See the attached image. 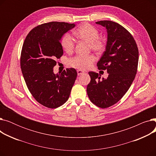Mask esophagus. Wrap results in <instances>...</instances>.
<instances>
[{
	"label": "esophagus",
	"instance_id": "1",
	"mask_svg": "<svg viewBox=\"0 0 156 156\" xmlns=\"http://www.w3.org/2000/svg\"><path fill=\"white\" fill-rule=\"evenodd\" d=\"M83 73H84V71H82V70H80V69L77 70V74H78V76L82 75V74H83Z\"/></svg>",
	"mask_w": 156,
	"mask_h": 156
}]
</instances>
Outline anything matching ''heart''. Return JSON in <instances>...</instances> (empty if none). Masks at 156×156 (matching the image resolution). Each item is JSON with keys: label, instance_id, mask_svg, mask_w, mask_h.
<instances>
[{"label": "heart", "instance_id": "heart-1", "mask_svg": "<svg viewBox=\"0 0 156 156\" xmlns=\"http://www.w3.org/2000/svg\"><path fill=\"white\" fill-rule=\"evenodd\" d=\"M74 34L79 39L85 41L90 44L92 50L97 52L104 51L105 46L104 40L99 38V32L98 30L89 23H83L75 31ZM75 42L69 34H66L61 39V46L67 53H71L75 48ZM95 61V57L93 55L87 56L76 55L72 57L68 64L71 67L85 70L92 67Z\"/></svg>", "mask_w": 156, "mask_h": 156}]
</instances>
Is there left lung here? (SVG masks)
Returning <instances> with one entry per match:
<instances>
[{
  "instance_id": "8db88e82",
  "label": "left lung",
  "mask_w": 156,
  "mask_h": 156,
  "mask_svg": "<svg viewBox=\"0 0 156 156\" xmlns=\"http://www.w3.org/2000/svg\"><path fill=\"white\" fill-rule=\"evenodd\" d=\"M95 23L107 30L105 51L97 65L99 69L107 70L109 75L101 80L99 74L90 71L91 80L87 92L93 104L107 108L117 103L133 83L138 68V49L133 36L119 24L107 20Z\"/></svg>"
}]
</instances>
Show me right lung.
Masks as SVG:
<instances>
[{"mask_svg": "<svg viewBox=\"0 0 156 156\" xmlns=\"http://www.w3.org/2000/svg\"><path fill=\"white\" fill-rule=\"evenodd\" d=\"M75 27L65 22L42 24L29 32L23 45L20 65L24 81L35 99L48 108L68 100L77 76L74 68L57 74L53 69L63 54L61 38Z\"/></svg>", "mask_w": 156, "mask_h": 156, "instance_id": "add662e5", "label": "right lung"}]
</instances>
